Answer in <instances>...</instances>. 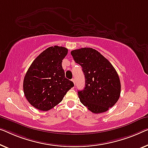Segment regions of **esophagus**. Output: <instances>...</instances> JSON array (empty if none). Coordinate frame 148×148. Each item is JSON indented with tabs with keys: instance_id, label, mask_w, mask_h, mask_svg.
<instances>
[{
	"instance_id": "obj_1",
	"label": "esophagus",
	"mask_w": 148,
	"mask_h": 148,
	"mask_svg": "<svg viewBox=\"0 0 148 148\" xmlns=\"http://www.w3.org/2000/svg\"><path fill=\"white\" fill-rule=\"evenodd\" d=\"M72 81L73 82V83H74V85L76 84V83H75V79H74V78H72Z\"/></svg>"
}]
</instances>
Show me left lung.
<instances>
[{
  "label": "left lung",
  "instance_id": "obj_1",
  "mask_svg": "<svg viewBox=\"0 0 148 148\" xmlns=\"http://www.w3.org/2000/svg\"><path fill=\"white\" fill-rule=\"evenodd\" d=\"M71 54L76 63L82 68L85 76L84 89L78 92L80 102L92 113L108 111L120 96V80L115 68L92 48L72 50Z\"/></svg>",
  "mask_w": 148,
  "mask_h": 148
}]
</instances>
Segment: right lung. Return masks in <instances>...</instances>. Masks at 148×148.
Returning <instances> with one entry per match:
<instances>
[{
	"label": "right lung",
	"mask_w": 148,
	"mask_h": 148,
	"mask_svg": "<svg viewBox=\"0 0 148 148\" xmlns=\"http://www.w3.org/2000/svg\"><path fill=\"white\" fill-rule=\"evenodd\" d=\"M68 54L62 46L48 48L32 62L25 74L23 90L35 108L48 111L58 104L74 83L65 77L62 62Z\"/></svg>",
	"instance_id": "1"
}]
</instances>
